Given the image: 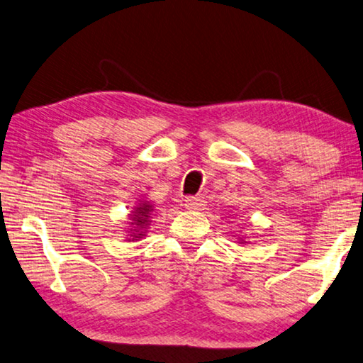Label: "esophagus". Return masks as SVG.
Here are the masks:
<instances>
[{
  "mask_svg": "<svg viewBox=\"0 0 363 363\" xmlns=\"http://www.w3.org/2000/svg\"><path fill=\"white\" fill-rule=\"evenodd\" d=\"M185 206L188 211H201L204 209L206 201L204 198H201V196H191V198L185 199Z\"/></svg>",
  "mask_w": 363,
  "mask_h": 363,
  "instance_id": "obj_1",
  "label": "esophagus"
}]
</instances>
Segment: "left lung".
I'll return each instance as SVG.
<instances>
[{"label": "left lung", "mask_w": 363, "mask_h": 363, "mask_svg": "<svg viewBox=\"0 0 363 363\" xmlns=\"http://www.w3.org/2000/svg\"><path fill=\"white\" fill-rule=\"evenodd\" d=\"M245 242H246V241L242 240V238H240V245H245Z\"/></svg>", "instance_id": "obj_1"}]
</instances>
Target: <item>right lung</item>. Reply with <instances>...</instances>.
I'll use <instances>...</instances> for the list:
<instances>
[{
    "label": "right lung",
    "mask_w": 363,
    "mask_h": 363,
    "mask_svg": "<svg viewBox=\"0 0 363 363\" xmlns=\"http://www.w3.org/2000/svg\"><path fill=\"white\" fill-rule=\"evenodd\" d=\"M152 212H154V206L150 203V201H141L138 206L133 207L132 213H128V235L127 240L128 241H138L143 236L146 235L147 227L151 225V218H152Z\"/></svg>",
    "instance_id": "right-lung-1"
}]
</instances>
